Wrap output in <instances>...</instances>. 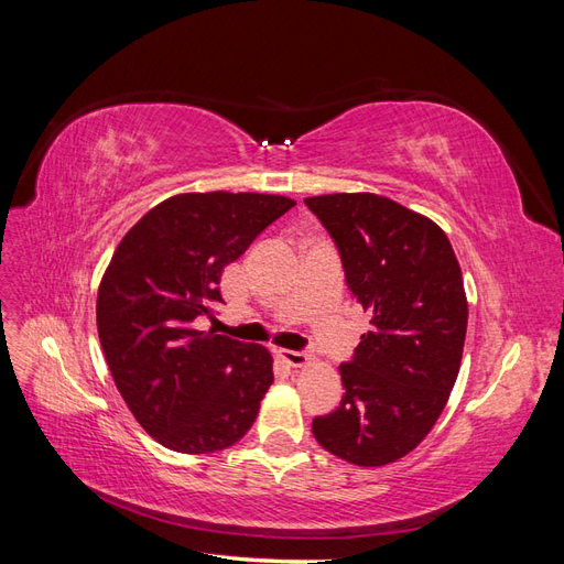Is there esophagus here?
Instances as JSON below:
<instances>
[{
	"mask_svg": "<svg viewBox=\"0 0 564 564\" xmlns=\"http://www.w3.org/2000/svg\"><path fill=\"white\" fill-rule=\"evenodd\" d=\"M280 360L286 365V367H294V369H299V367H305L308 365V352H301V350H280Z\"/></svg>",
	"mask_w": 564,
	"mask_h": 564,
	"instance_id": "1",
	"label": "esophagus"
}]
</instances>
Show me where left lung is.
I'll return each mask as SVG.
<instances>
[{"instance_id": "obj_1", "label": "left lung", "mask_w": 564, "mask_h": 564, "mask_svg": "<svg viewBox=\"0 0 564 564\" xmlns=\"http://www.w3.org/2000/svg\"><path fill=\"white\" fill-rule=\"evenodd\" d=\"M338 247L346 282L369 313L344 400L313 419L329 454L377 468L431 433L456 383L468 301L454 249L437 224L373 193L305 197Z\"/></svg>"}]
</instances>
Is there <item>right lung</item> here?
Returning <instances> with one entry per match:
<instances>
[{
    "label": "right lung",
    "instance_id": "add662e5",
    "mask_svg": "<svg viewBox=\"0 0 564 564\" xmlns=\"http://www.w3.org/2000/svg\"><path fill=\"white\" fill-rule=\"evenodd\" d=\"M294 199L183 193L152 207L117 245L96 324L129 412L166 449L212 454L240 442L272 383L263 346L195 329L214 317L224 268Z\"/></svg>",
    "mask_w": 564,
    "mask_h": 564
}]
</instances>
